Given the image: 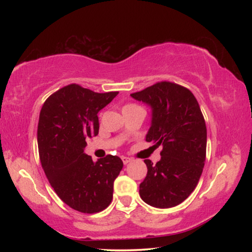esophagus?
Here are the masks:
<instances>
[{
	"label": "esophagus",
	"instance_id": "1",
	"mask_svg": "<svg viewBox=\"0 0 252 252\" xmlns=\"http://www.w3.org/2000/svg\"><path fill=\"white\" fill-rule=\"evenodd\" d=\"M122 161H123V163H125V164H127L129 162L132 161V159H131V158H127V157H122Z\"/></svg>",
	"mask_w": 252,
	"mask_h": 252
}]
</instances>
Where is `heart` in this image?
<instances>
[{
	"mask_svg": "<svg viewBox=\"0 0 252 252\" xmlns=\"http://www.w3.org/2000/svg\"><path fill=\"white\" fill-rule=\"evenodd\" d=\"M129 105H134V104H127V105H126V106H129Z\"/></svg>",
	"mask_w": 252,
	"mask_h": 252,
	"instance_id": "heart-1",
	"label": "heart"
}]
</instances>
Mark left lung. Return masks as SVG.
Here are the masks:
<instances>
[{
    "instance_id": "obj_1",
    "label": "left lung",
    "mask_w": 252,
    "mask_h": 252,
    "mask_svg": "<svg viewBox=\"0 0 252 252\" xmlns=\"http://www.w3.org/2000/svg\"><path fill=\"white\" fill-rule=\"evenodd\" d=\"M152 108L147 142L162 146L161 160H144L148 173L140 197L156 208H171L192 193L201 177L207 152V126L189 89L169 81L157 82L131 94Z\"/></svg>"
}]
</instances>
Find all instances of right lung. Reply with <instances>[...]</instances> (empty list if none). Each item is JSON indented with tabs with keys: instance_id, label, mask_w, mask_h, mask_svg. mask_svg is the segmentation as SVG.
<instances>
[{
	"instance_id": "right-lung-1",
	"label": "right lung",
	"mask_w": 252,
	"mask_h": 252,
	"mask_svg": "<svg viewBox=\"0 0 252 252\" xmlns=\"http://www.w3.org/2000/svg\"><path fill=\"white\" fill-rule=\"evenodd\" d=\"M97 93L72 83L45 100L37 125L42 168L59 198L83 213H96L112 201L113 182L123 162L108 155L92 161L84 148L99 133L97 112L118 95Z\"/></svg>"
}]
</instances>
